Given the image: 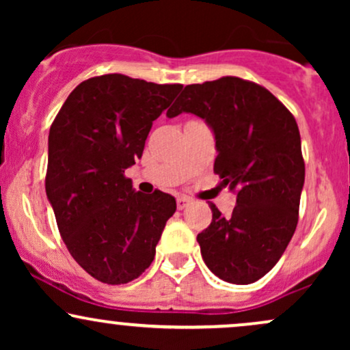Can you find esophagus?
I'll use <instances>...</instances> for the list:
<instances>
[{
    "instance_id": "obj_1",
    "label": "esophagus",
    "mask_w": 350,
    "mask_h": 350,
    "mask_svg": "<svg viewBox=\"0 0 350 350\" xmlns=\"http://www.w3.org/2000/svg\"><path fill=\"white\" fill-rule=\"evenodd\" d=\"M191 202H192V200L189 199V198H186V196H180V198L176 199V204H178L179 211H183V208L189 207V204H191Z\"/></svg>"
}]
</instances>
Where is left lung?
<instances>
[{"label":"left lung","instance_id":"1","mask_svg":"<svg viewBox=\"0 0 350 350\" xmlns=\"http://www.w3.org/2000/svg\"><path fill=\"white\" fill-rule=\"evenodd\" d=\"M183 111L212 128L214 172L237 191L230 215L211 204V226L198 235L204 262L227 283H253L278 263L298 226L304 184L298 123L270 90L239 77L186 85L166 115Z\"/></svg>","mask_w":350,"mask_h":350}]
</instances>
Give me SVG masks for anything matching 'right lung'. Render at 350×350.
I'll return each instance as SVG.
<instances>
[{"label":"right lung","instance_id":"add662e5","mask_svg":"<svg viewBox=\"0 0 350 350\" xmlns=\"http://www.w3.org/2000/svg\"><path fill=\"white\" fill-rule=\"evenodd\" d=\"M180 88L122 74L92 77L72 90L51 124L47 199L67 250L102 283L138 278L176 212L166 192H135L124 170L142 158L152 122Z\"/></svg>","mask_w":350,"mask_h":350}]
</instances>
